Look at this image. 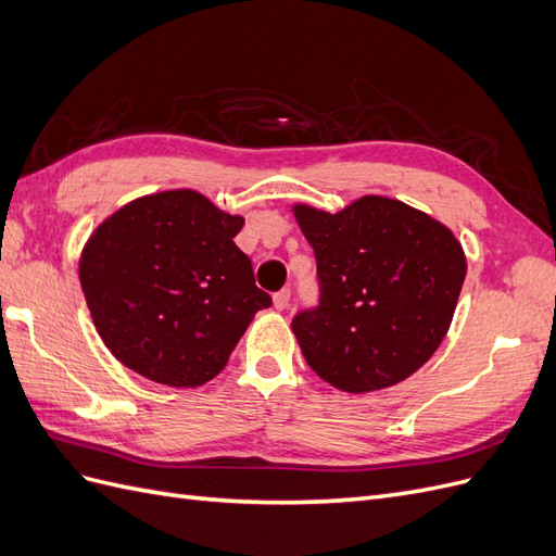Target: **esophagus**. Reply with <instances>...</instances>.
I'll use <instances>...</instances> for the list:
<instances>
[{"mask_svg":"<svg viewBox=\"0 0 556 556\" xmlns=\"http://www.w3.org/2000/svg\"><path fill=\"white\" fill-rule=\"evenodd\" d=\"M274 306L278 308V311H285L290 306V290H280V292H276L274 294Z\"/></svg>","mask_w":556,"mask_h":556,"instance_id":"34e87169","label":"esophagus"}]
</instances>
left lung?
Listing matches in <instances>:
<instances>
[{
    "label": "left lung",
    "instance_id": "8db88e82",
    "mask_svg": "<svg viewBox=\"0 0 556 556\" xmlns=\"http://www.w3.org/2000/svg\"><path fill=\"white\" fill-rule=\"evenodd\" d=\"M317 262V306L292 317L313 371L343 392L413 376L445 339L466 278L452 231L396 199L368 194L341 213L294 208Z\"/></svg>",
    "mask_w": 556,
    "mask_h": 556
}]
</instances>
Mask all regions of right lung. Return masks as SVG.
I'll use <instances>...</instances> for the list:
<instances>
[{
	"mask_svg": "<svg viewBox=\"0 0 556 556\" xmlns=\"http://www.w3.org/2000/svg\"><path fill=\"white\" fill-rule=\"evenodd\" d=\"M243 217L194 190L141 197L97 227L80 288L113 355L139 376L199 387L223 371L252 315L271 306L233 243Z\"/></svg>",
	"mask_w": 556,
	"mask_h": 556,
	"instance_id": "obj_1",
	"label": "right lung"
}]
</instances>
